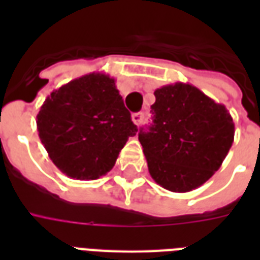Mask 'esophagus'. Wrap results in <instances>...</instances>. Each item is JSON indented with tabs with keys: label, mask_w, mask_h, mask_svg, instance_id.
<instances>
[{
	"label": "esophagus",
	"mask_w": 260,
	"mask_h": 260,
	"mask_svg": "<svg viewBox=\"0 0 260 260\" xmlns=\"http://www.w3.org/2000/svg\"><path fill=\"white\" fill-rule=\"evenodd\" d=\"M143 117H144V114H143L142 112L134 113L132 114V121H134V124H136V125H140L143 121Z\"/></svg>",
	"instance_id": "esophagus-1"
}]
</instances>
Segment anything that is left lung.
<instances>
[{"label":"left lung","mask_w":260,"mask_h":260,"mask_svg":"<svg viewBox=\"0 0 260 260\" xmlns=\"http://www.w3.org/2000/svg\"><path fill=\"white\" fill-rule=\"evenodd\" d=\"M154 94L152 125L139 134L150 175L174 193L191 191L222 165L234 143V120L222 104L189 83Z\"/></svg>","instance_id":"1"}]
</instances>
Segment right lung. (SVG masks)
Instances as JSON below:
<instances>
[{
	"mask_svg": "<svg viewBox=\"0 0 260 260\" xmlns=\"http://www.w3.org/2000/svg\"><path fill=\"white\" fill-rule=\"evenodd\" d=\"M36 125L55 166L81 181L109 173L128 138L138 132L116 81L104 73H90L54 90Z\"/></svg>",
	"mask_w": 260,
	"mask_h": 260,
	"instance_id": "obj_1",
	"label": "right lung"
}]
</instances>
